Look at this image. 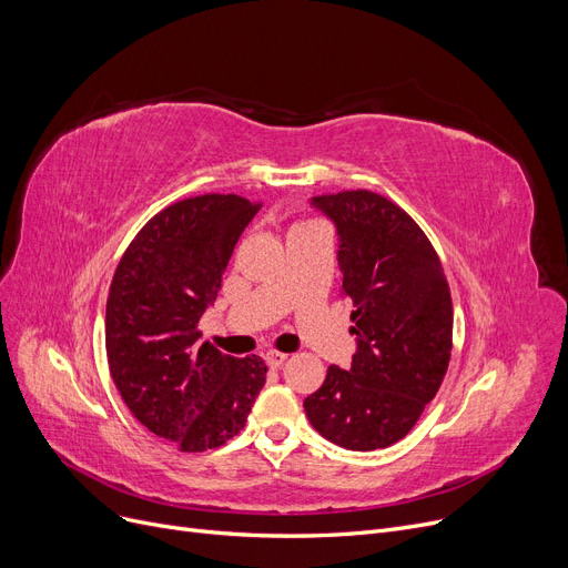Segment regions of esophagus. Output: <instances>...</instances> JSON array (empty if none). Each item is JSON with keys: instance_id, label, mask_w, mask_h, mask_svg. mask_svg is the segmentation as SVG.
Instances as JSON below:
<instances>
[{"instance_id": "esophagus-1", "label": "esophagus", "mask_w": 568, "mask_h": 568, "mask_svg": "<svg viewBox=\"0 0 568 568\" xmlns=\"http://www.w3.org/2000/svg\"><path fill=\"white\" fill-rule=\"evenodd\" d=\"M265 363L273 367V369H277V367H282L284 365V361L288 358L286 354H282V351H265Z\"/></svg>"}]
</instances>
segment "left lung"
<instances>
[{"mask_svg":"<svg viewBox=\"0 0 568 568\" xmlns=\"http://www.w3.org/2000/svg\"><path fill=\"white\" fill-rule=\"evenodd\" d=\"M310 205L337 231L356 354L346 369L331 365L303 407L318 435L342 448H386L409 435L448 369L453 303L444 267L418 224L379 194L358 189Z\"/></svg>","mask_w":568,"mask_h":568,"instance_id":"1","label":"left lung"}]
</instances>
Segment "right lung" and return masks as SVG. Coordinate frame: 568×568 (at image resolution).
Wrapping results in <instances>:
<instances>
[{
    "label": "right lung",
    "instance_id": "right-lung-1",
    "mask_svg": "<svg viewBox=\"0 0 568 568\" xmlns=\"http://www.w3.org/2000/svg\"><path fill=\"white\" fill-rule=\"evenodd\" d=\"M256 212L235 194L169 205L133 237L108 291L113 382L139 423L184 453L233 439L265 384L258 356H224L196 331Z\"/></svg>",
    "mask_w": 568,
    "mask_h": 568
}]
</instances>
